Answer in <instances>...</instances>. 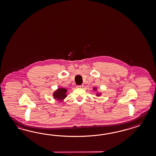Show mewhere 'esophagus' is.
Here are the masks:
<instances>
[{"mask_svg":"<svg viewBox=\"0 0 156 156\" xmlns=\"http://www.w3.org/2000/svg\"><path fill=\"white\" fill-rule=\"evenodd\" d=\"M83 87H84V85H80V86H77L78 88H80V89H83Z\"/></svg>","mask_w":156,"mask_h":156,"instance_id":"obj_1","label":"esophagus"}]
</instances>
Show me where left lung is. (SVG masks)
I'll list each match as a JSON object with an SVG mask.
<instances>
[{
	"label": "left lung",
	"mask_w": 156,
	"mask_h": 156,
	"mask_svg": "<svg viewBox=\"0 0 156 156\" xmlns=\"http://www.w3.org/2000/svg\"><path fill=\"white\" fill-rule=\"evenodd\" d=\"M97 88H95V87H94V88H93V90L97 91ZM101 94H102V93H98V92H97V93L96 94V95H97V97H98V96H100Z\"/></svg>",
	"instance_id": "8db88e82"
}]
</instances>
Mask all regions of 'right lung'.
Listing matches in <instances>:
<instances>
[{
  "instance_id": "obj_1",
  "label": "right lung",
  "mask_w": 156,
  "mask_h": 156,
  "mask_svg": "<svg viewBox=\"0 0 156 156\" xmlns=\"http://www.w3.org/2000/svg\"><path fill=\"white\" fill-rule=\"evenodd\" d=\"M67 90L65 88L59 87L53 93V97L54 99L63 101L67 97Z\"/></svg>"
}]
</instances>
